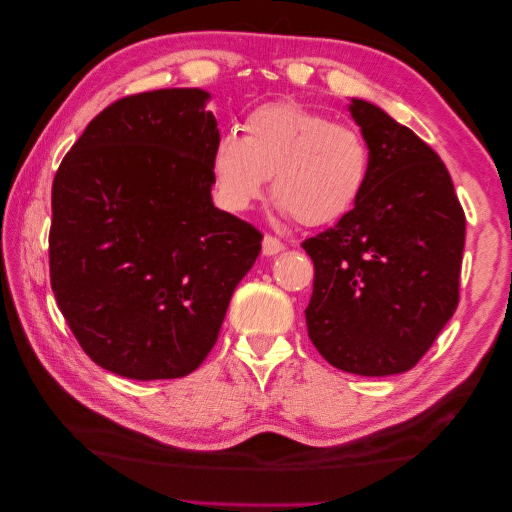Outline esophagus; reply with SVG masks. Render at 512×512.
Returning <instances> with one entry per match:
<instances>
[{
  "label": "esophagus",
  "mask_w": 512,
  "mask_h": 512,
  "mask_svg": "<svg viewBox=\"0 0 512 512\" xmlns=\"http://www.w3.org/2000/svg\"><path fill=\"white\" fill-rule=\"evenodd\" d=\"M282 250H284V243L277 237L267 235L265 239H262V254H265V256H275V254H280Z\"/></svg>",
  "instance_id": "obj_1"
}]
</instances>
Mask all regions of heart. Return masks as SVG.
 <instances>
[{
	"label": "heart",
	"instance_id": "heart-1",
	"mask_svg": "<svg viewBox=\"0 0 512 512\" xmlns=\"http://www.w3.org/2000/svg\"><path fill=\"white\" fill-rule=\"evenodd\" d=\"M222 134L211 173L230 211L250 209L271 179V196L301 226L337 222L359 203L371 168L363 134L297 102H269Z\"/></svg>",
	"mask_w": 512,
	"mask_h": 512
}]
</instances>
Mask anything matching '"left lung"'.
Masks as SVG:
<instances>
[{
  "label": "left lung",
  "instance_id": "8db88e82",
  "mask_svg": "<svg viewBox=\"0 0 512 512\" xmlns=\"http://www.w3.org/2000/svg\"><path fill=\"white\" fill-rule=\"evenodd\" d=\"M348 111L369 179L352 211L303 241L316 269L307 333L348 374H404L457 309L466 215L444 162L410 128L367 100Z\"/></svg>",
  "mask_w": 512,
  "mask_h": 512
}]
</instances>
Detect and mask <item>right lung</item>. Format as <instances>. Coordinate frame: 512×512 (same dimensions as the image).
<instances>
[{"mask_svg": "<svg viewBox=\"0 0 512 512\" xmlns=\"http://www.w3.org/2000/svg\"><path fill=\"white\" fill-rule=\"evenodd\" d=\"M209 98L194 87L117 100L53 181L57 305L89 359L123 378L192 374L260 254V232L213 205Z\"/></svg>", "mask_w": 512, "mask_h": 512, "instance_id": "1", "label": "right lung"}]
</instances>
